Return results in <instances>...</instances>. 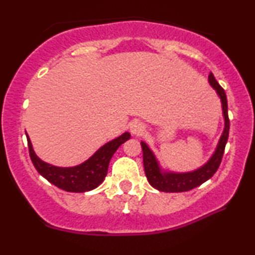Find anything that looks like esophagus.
Here are the masks:
<instances>
[{
	"instance_id": "esophagus-1",
	"label": "esophagus",
	"mask_w": 255,
	"mask_h": 255,
	"mask_svg": "<svg viewBox=\"0 0 255 255\" xmlns=\"http://www.w3.org/2000/svg\"><path fill=\"white\" fill-rule=\"evenodd\" d=\"M146 127L141 121H134L130 124V133L133 135H142Z\"/></svg>"
}]
</instances>
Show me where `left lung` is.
Wrapping results in <instances>:
<instances>
[{
  "label": "left lung",
  "mask_w": 255,
  "mask_h": 255,
  "mask_svg": "<svg viewBox=\"0 0 255 255\" xmlns=\"http://www.w3.org/2000/svg\"><path fill=\"white\" fill-rule=\"evenodd\" d=\"M209 82L213 85V88L220 95L221 101H222V108H223V116H225L226 127L223 131L222 136H221L219 146H217L216 152L203 167L198 168L194 172L189 173H161L159 170V165L157 162L151 149L145 142H141V148H142L143 155V168H145V173L147 179L153 188L160 190L164 192H184L192 190L197 186L207 182L209 178L215 174L219 168L221 161H222L223 153H225L226 143L228 140L229 135V118H228V102H227V96L225 93V89L217 83L214 77L213 73L209 75Z\"/></svg>",
  "instance_id": "1"
}]
</instances>
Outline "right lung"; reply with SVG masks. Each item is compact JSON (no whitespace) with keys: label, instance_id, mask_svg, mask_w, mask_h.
Segmentation results:
<instances>
[{"label":"right lung","instance_id":"add662e5","mask_svg":"<svg viewBox=\"0 0 255 255\" xmlns=\"http://www.w3.org/2000/svg\"><path fill=\"white\" fill-rule=\"evenodd\" d=\"M129 137V133L122 134L118 139L110 141L101 147L87 161L75 167H57L46 164L35 155L28 135H27V142H28L30 160L42 177L56 185L57 188L65 190V191L85 192L97 188L103 182L108 172L109 161L113 154Z\"/></svg>","mask_w":255,"mask_h":255}]
</instances>
